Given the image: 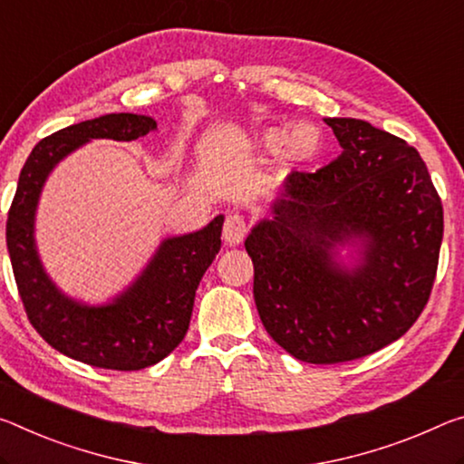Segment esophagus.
<instances>
[{"label":"esophagus","mask_w":464,"mask_h":464,"mask_svg":"<svg viewBox=\"0 0 464 464\" xmlns=\"http://www.w3.org/2000/svg\"><path fill=\"white\" fill-rule=\"evenodd\" d=\"M246 235H247V225L244 217L239 215L227 217L225 227H223V239L227 246H239L241 241L246 239Z\"/></svg>","instance_id":"34e87169"}]
</instances>
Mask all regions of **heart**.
Returning a JSON list of instances; mask_svg holds the SVG:
<instances>
[{"label": "heart", "instance_id": "heart-1", "mask_svg": "<svg viewBox=\"0 0 464 464\" xmlns=\"http://www.w3.org/2000/svg\"><path fill=\"white\" fill-rule=\"evenodd\" d=\"M295 152H299V154H301V149L297 146V140H295Z\"/></svg>", "mask_w": 464, "mask_h": 464}]
</instances>
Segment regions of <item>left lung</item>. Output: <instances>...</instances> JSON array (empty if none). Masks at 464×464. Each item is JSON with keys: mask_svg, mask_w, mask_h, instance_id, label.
I'll use <instances>...</instances> for the list:
<instances>
[{"mask_svg": "<svg viewBox=\"0 0 464 464\" xmlns=\"http://www.w3.org/2000/svg\"><path fill=\"white\" fill-rule=\"evenodd\" d=\"M343 152L293 171L246 239L254 299L275 343L305 363L376 353L428 304L444 233L440 196L419 152L353 117H326ZM356 247L351 265L337 249Z\"/></svg>", "mask_w": 464, "mask_h": 464, "instance_id": "8db88e82", "label": "left lung"}]
</instances>
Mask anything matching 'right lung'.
<instances>
[{"instance_id":"right-lung-1","label":"right lung","mask_w":464,"mask_h":464,"mask_svg":"<svg viewBox=\"0 0 464 464\" xmlns=\"http://www.w3.org/2000/svg\"><path fill=\"white\" fill-rule=\"evenodd\" d=\"M154 128L149 115L109 113L43 138L22 167L7 212V252L31 324L63 355L102 370H144L183 341L198 285L220 249L225 217L163 239L134 283L107 304L91 305L65 295L47 275L34 239L36 208L49 173L80 146L99 138L130 142Z\"/></svg>"}]
</instances>
